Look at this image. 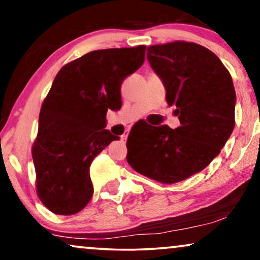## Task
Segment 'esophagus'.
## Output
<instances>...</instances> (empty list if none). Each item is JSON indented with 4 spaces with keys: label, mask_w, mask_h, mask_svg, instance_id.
Masks as SVG:
<instances>
[{
    "label": "esophagus",
    "mask_w": 260,
    "mask_h": 260,
    "mask_svg": "<svg viewBox=\"0 0 260 260\" xmlns=\"http://www.w3.org/2000/svg\"><path fill=\"white\" fill-rule=\"evenodd\" d=\"M121 140H122L123 143H126V140H127V134H123V136L121 137Z\"/></svg>",
    "instance_id": "obj_1"
}]
</instances>
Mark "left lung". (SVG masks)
I'll return each instance as SVG.
<instances>
[{"label": "left lung", "mask_w": 260, "mask_h": 260, "mask_svg": "<svg viewBox=\"0 0 260 260\" xmlns=\"http://www.w3.org/2000/svg\"><path fill=\"white\" fill-rule=\"evenodd\" d=\"M147 59L164 82L166 102L176 107L181 126L153 127L140 138L131 131L127 161L148 178L174 184L202 171L220 153L234 129L235 90L230 71L202 45H152Z\"/></svg>", "instance_id": "obj_1"}]
</instances>
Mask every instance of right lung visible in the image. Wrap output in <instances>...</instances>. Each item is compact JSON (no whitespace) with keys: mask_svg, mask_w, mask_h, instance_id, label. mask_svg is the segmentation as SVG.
Returning <instances> with one entry per match:
<instances>
[{"mask_svg":"<svg viewBox=\"0 0 260 260\" xmlns=\"http://www.w3.org/2000/svg\"><path fill=\"white\" fill-rule=\"evenodd\" d=\"M145 45L91 51L65 64L39 114L32 146L37 193L58 215H74L91 200L89 168L113 140L108 109L121 108V84L144 63Z\"/></svg>","mask_w":260,"mask_h":260,"instance_id":"1","label":"right lung"}]
</instances>
